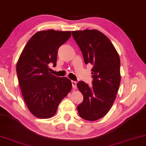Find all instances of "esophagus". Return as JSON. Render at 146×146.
Segmentation results:
<instances>
[{
    "instance_id": "esophagus-1",
    "label": "esophagus",
    "mask_w": 146,
    "mask_h": 146,
    "mask_svg": "<svg viewBox=\"0 0 146 146\" xmlns=\"http://www.w3.org/2000/svg\"><path fill=\"white\" fill-rule=\"evenodd\" d=\"M71 83H72V86L74 89L77 88V82L74 81V80H71Z\"/></svg>"
}]
</instances>
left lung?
Returning a JSON list of instances; mask_svg holds the SVG:
<instances>
[{"label":"left lung","mask_w":146,"mask_h":146,"mask_svg":"<svg viewBox=\"0 0 146 146\" xmlns=\"http://www.w3.org/2000/svg\"><path fill=\"white\" fill-rule=\"evenodd\" d=\"M72 35L86 64L92 65V86L84 81L77 84L83 95L77 106L81 118L96 121L108 113L116 98L120 85V58L105 35L96 29L72 31Z\"/></svg>","instance_id":"8db88e82"}]
</instances>
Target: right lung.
Masks as SVG:
<instances>
[{"mask_svg":"<svg viewBox=\"0 0 146 146\" xmlns=\"http://www.w3.org/2000/svg\"><path fill=\"white\" fill-rule=\"evenodd\" d=\"M71 35V31L54 29L36 33L17 61L16 72L23 99L30 112L38 118L54 116L72 88L68 78L56 77L48 67L56 66L58 48Z\"/></svg>","mask_w":146,"mask_h":146,"instance_id":"add662e5","label":"right lung"}]
</instances>
